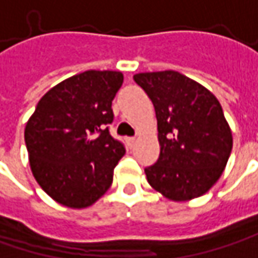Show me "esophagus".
Here are the masks:
<instances>
[{"label": "esophagus", "mask_w": 258, "mask_h": 258, "mask_svg": "<svg viewBox=\"0 0 258 258\" xmlns=\"http://www.w3.org/2000/svg\"><path fill=\"white\" fill-rule=\"evenodd\" d=\"M135 138L134 136H131V138H126V142H127V145H129V148H132L134 145H135Z\"/></svg>", "instance_id": "34e87169"}]
</instances>
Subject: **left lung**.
<instances>
[{"label":"left lung","instance_id":"8db88e82","mask_svg":"<svg viewBox=\"0 0 258 258\" xmlns=\"http://www.w3.org/2000/svg\"><path fill=\"white\" fill-rule=\"evenodd\" d=\"M135 83L151 98L160 157L145 168L148 183L167 199L205 195L218 181L232 149V134L218 98L177 71L142 72Z\"/></svg>","mask_w":258,"mask_h":258}]
</instances>
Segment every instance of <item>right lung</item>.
<instances>
[{
	"label": "right lung",
	"instance_id": "1",
	"mask_svg": "<svg viewBox=\"0 0 258 258\" xmlns=\"http://www.w3.org/2000/svg\"><path fill=\"white\" fill-rule=\"evenodd\" d=\"M122 83L119 71L77 74L50 88L26 124L33 175L63 206L87 208L111 186L113 170L126 152L109 131L111 101Z\"/></svg>",
	"mask_w": 258,
	"mask_h": 258
}]
</instances>
